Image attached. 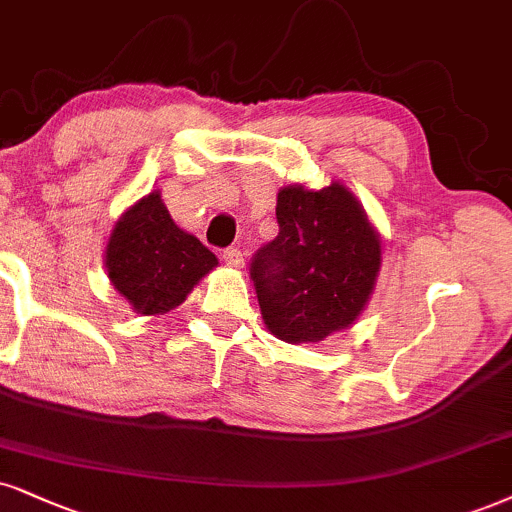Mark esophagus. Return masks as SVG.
Masks as SVG:
<instances>
[{
    "label": "esophagus",
    "mask_w": 512,
    "mask_h": 512,
    "mask_svg": "<svg viewBox=\"0 0 512 512\" xmlns=\"http://www.w3.org/2000/svg\"><path fill=\"white\" fill-rule=\"evenodd\" d=\"M223 261L230 268H244V254L239 249H235V246H232V249H225L223 251Z\"/></svg>",
    "instance_id": "34e87169"
}]
</instances>
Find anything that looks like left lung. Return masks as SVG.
Listing matches in <instances>:
<instances>
[{
	"label": "left lung",
	"mask_w": 512,
	"mask_h": 512,
	"mask_svg": "<svg viewBox=\"0 0 512 512\" xmlns=\"http://www.w3.org/2000/svg\"><path fill=\"white\" fill-rule=\"evenodd\" d=\"M273 242L251 261L263 323L287 344L323 342L361 315L382 263L380 235L342 182L282 187Z\"/></svg>",
	"instance_id": "obj_1"
}]
</instances>
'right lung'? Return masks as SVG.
Returning a JSON list of instances; mask_svg holds the SVG:
<instances>
[{
	"label": "right lung",
	"instance_id": "right-lung-1",
	"mask_svg": "<svg viewBox=\"0 0 512 512\" xmlns=\"http://www.w3.org/2000/svg\"><path fill=\"white\" fill-rule=\"evenodd\" d=\"M106 273L132 311L163 315L178 308L194 285L218 266V258L197 237L180 230L151 192L118 218L106 244Z\"/></svg>",
	"mask_w": 512,
	"mask_h": 512
}]
</instances>
